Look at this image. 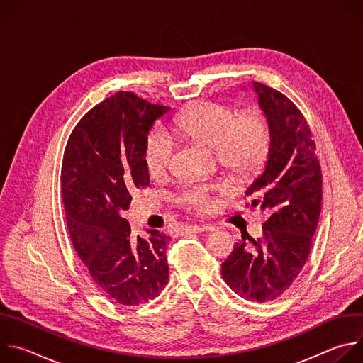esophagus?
<instances>
[{"label":"esophagus","mask_w":363,"mask_h":363,"mask_svg":"<svg viewBox=\"0 0 363 363\" xmlns=\"http://www.w3.org/2000/svg\"><path fill=\"white\" fill-rule=\"evenodd\" d=\"M205 231V227H199V225H186L182 227L181 233L182 234H201Z\"/></svg>","instance_id":"obj_1"}]
</instances>
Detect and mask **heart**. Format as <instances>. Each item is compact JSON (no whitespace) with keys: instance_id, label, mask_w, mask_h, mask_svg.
I'll return each instance as SVG.
<instances>
[{"instance_id":"heart-1","label":"heart","mask_w":363,"mask_h":363,"mask_svg":"<svg viewBox=\"0 0 363 363\" xmlns=\"http://www.w3.org/2000/svg\"><path fill=\"white\" fill-rule=\"evenodd\" d=\"M177 136L214 149L218 164L237 175H250L260 168L272 146V129L267 119L258 112H235L220 103L201 101L175 121ZM174 145L162 130L149 133L145 142L143 162L153 178L164 175L171 164ZM179 201L188 206L202 208L206 205L201 188L186 189Z\"/></svg>"}]
</instances>
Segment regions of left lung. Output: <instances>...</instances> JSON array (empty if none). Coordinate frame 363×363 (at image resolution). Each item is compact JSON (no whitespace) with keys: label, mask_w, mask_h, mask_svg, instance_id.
Instances as JSON below:
<instances>
[{"label":"left lung","mask_w":363,"mask_h":363,"mask_svg":"<svg viewBox=\"0 0 363 363\" xmlns=\"http://www.w3.org/2000/svg\"><path fill=\"white\" fill-rule=\"evenodd\" d=\"M270 129L272 146L262 172L247 188L248 205L269 214L263 237L235 242L221 266L224 281L251 301L281 296L301 272L322 205V172L312 132L294 103L280 91L252 82Z\"/></svg>","instance_id":"left-lung-1"}]
</instances>
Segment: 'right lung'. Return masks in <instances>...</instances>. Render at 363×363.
I'll use <instances>...</instances> for the list:
<instances>
[{
  "label": "right lung",
  "instance_id": "right-lung-1",
  "mask_svg": "<svg viewBox=\"0 0 363 363\" xmlns=\"http://www.w3.org/2000/svg\"><path fill=\"white\" fill-rule=\"evenodd\" d=\"M169 108L118 91L89 111L73 129L63 157L62 196L73 247L113 301L139 306L158 297L169 279V237L147 230L133 237L122 217L135 188L149 185L145 142Z\"/></svg>",
  "mask_w": 363,
  "mask_h": 363
}]
</instances>
